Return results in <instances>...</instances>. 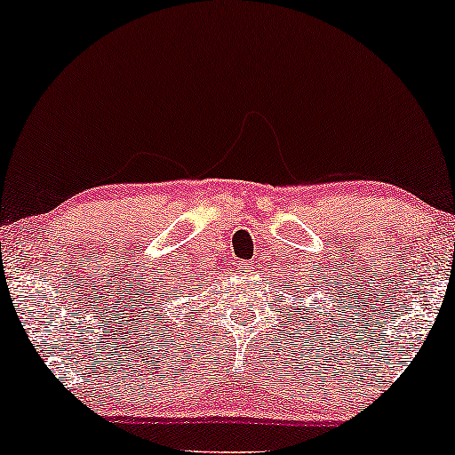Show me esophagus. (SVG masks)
Returning <instances> with one entry per match:
<instances>
[{"label": "esophagus", "instance_id": "34e87169", "mask_svg": "<svg viewBox=\"0 0 455 455\" xmlns=\"http://www.w3.org/2000/svg\"><path fill=\"white\" fill-rule=\"evenodd\" d=\"M244 271L251 275V273H254V265H244Z\"/></svg>", "mask_w": 455, "mask_h": 455}]
</instances>
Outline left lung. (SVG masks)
Wrapping results in <instances>:
<instances>
[{
	"label": "left lung",
	"mask_w": 455,
	"mask_h": 455,
	"mask_svg": "<svg viewBox=\"0 0 455 455\" xmlns=\"http://www.w3.org/2000/svg\"><path fill=\"white\" fill-rule=\"evenodd\" d=\"M288 279V282H285V288H288V294L291 296V300H294V304H300V302H306V298L313 295L314 298L311 299L310 303H307V313H308V307H315V304H319V298L315 296V291L319 290V283H315L313 279L310 277H307V275H298V273L294 271L291 273L290 277H285ZM279 300H282V298H279ZM285 300V298H283ZM294 310H302V308H296L294 307ZM316 313V310H315ZM325 315H331V313H325Z\"/></svg>",
	"instance_id": "8db88e82"
}]
</instances>
